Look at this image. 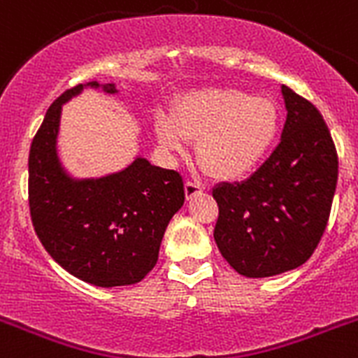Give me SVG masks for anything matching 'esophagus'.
<instances>
[{
	"mask_svg": "<svg viewBox=\"0 0 358 358\" xmlns=\"http://www.w3.org/2000/svg\"><path fill=\"white\" fill-rule=\"evenodd\" d=\"M185 192H186V199H194L195 195H199L204 192V186L197 181H186Z\"/></svg>",
	"mask_w": 358,
	"mask_h": 358,
	"instance_id": "34e87169",
	"label": "esophagus"
}]
</instances>
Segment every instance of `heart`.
Instances as JSON below:
<instances>
[{
    "instance_id": "obj_1",
    "label": "heart",
    "mask_w": 358,
    "mask_h": 358,
    "mask_svg": "<svg viewBox=\"0 0 358 358\" xmlns=\"http://www.w3.org/2000/svg\"><path fill=\"white\" fill-rule=\"evenodd\" d=\"M273 98L231 87H202L179 96L173 113L156 115L157 141L169 152H186L197 140V159L210 176L238 179L267 157L280 132Z\"/></svg>"
}]
</instances>
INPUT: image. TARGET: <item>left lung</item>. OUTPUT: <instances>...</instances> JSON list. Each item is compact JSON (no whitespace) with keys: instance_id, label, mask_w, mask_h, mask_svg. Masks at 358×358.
Wrapping results in <instances>:
<instances>
[{"instance_id":"8db88e82","label":"left lung","mask_w":358,"mask_h":358,"mask_svg":"<svg viewBox=\"0 0 358 358\" xmlns=\"http://www.w3.org/2000/svg\"><path fill=\"white\" fill-rule=\"evenodd\" d=\"M287 120L268 159L242 182L213 188L215 242L245 278L287 273L308 260L330 217L339 159L321 113L281 85Z\"/></svg>"}]
</instances>
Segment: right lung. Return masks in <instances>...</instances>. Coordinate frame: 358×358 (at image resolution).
Instances as JSON below:
<instances>
[{
    "instance_id": "add662e5",
    "label": "right lung",
    "mask_w": 358,
    "mask_h": 358,
    "mask_svg": "<svg viewBox=\"0 0 358 358\" xmlns=\"http://www.w3.org/2000/svg\"><path fill=\"white\" fill-rule=\"evenodd\" d=\"M84 87L118 93L115 84L87 82L50 106L28 156L31 224L48 255L78 280L134 285L156 265L164 229L185 204V182L141 156L96 179L69 176L57 156V136L62 106Z\"/></svg>"
}]
</instances>
